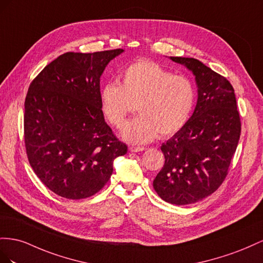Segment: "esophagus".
Listing matches in <instances>:
<instances>
[{"instance_id":"esophagus-1","label":"esophagus","mask_w":263,"mask_h":263,"mask_svg":"<svg viewBox=\"0 0 263 263\" xmlns=\"http://www.w3.org/2000/svg\"><path fill=\"white\" fill-rule=\"evenodd\" d=\"M144 149H145V147H143V146H130L129 147L130 152H142V151H144Z\"/></svg>"}]
</instances>
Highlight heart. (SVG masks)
<instances>
[{
    "label": "heart",
    "mask_w": 263,
    "mask_h": 263,
    "mask_svg": "<svg viewBox=\"0 0 263 263\" xmlns=\"http://www.w3.org/2000/svg\"><path fill=\"white\" fill-rule=\"evenodd\" d=\"M121 82H107L100 89V107L108 121L121 127L137 104L139 116L127 122L121 137L140 144L176 133L189 121L195 103V89L183 76L151 61L133 63L120 74Z\"/></svg>",
    "instance_id": "b5f03b06"
}]
</instances>
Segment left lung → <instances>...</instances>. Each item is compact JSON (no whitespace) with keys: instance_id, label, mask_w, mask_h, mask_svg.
Instances as JSON below:
<instances>
[{"instance_id":"1","label":"left lung","mask_w":263,"mask_h":263,"mask_svg":"<svg viewBox=\"0 0 263 263\" xmlns=\"http://www.w3.org/2000/svg\"><path fill=\"white\" fill-rule=\"evenodd\" d=\"M193 72L197 103L189 121L161 146L165 163L153 181L159 196L189 205L212 195L223 182L241 132L235 90L195 58L170 57Z\"/></svg>"}]
</instances>
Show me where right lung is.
Here are the masks:
<instances>
[{
    "mask_svg": "<svg viewBox=\"0 0 263 263\" xmlns=\"http://www.w3.org/2000/svg\"><path fill=\"white\" fill-rule=\"evenodd\" d=\"M123 49L66 52L29 85L24 139L29 164L45 186L64 198L92 196L107 184L114 161L126 153L104 121L100 77Z\"/></svg>",
    "mask_w": 263,
    "mask_h": 263,
    "instance_id": "obj_1",
    "label": "right lung"
}]
</instances>
